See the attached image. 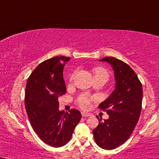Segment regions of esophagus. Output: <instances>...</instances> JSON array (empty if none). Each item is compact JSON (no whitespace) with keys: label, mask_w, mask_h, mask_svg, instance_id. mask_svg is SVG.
Masks as SVG:
<instances>
[{"label":"esophagus","mask_w":159,"mask_h":159,"mask_svg":"<svg viewBox=\"0 0 159 159\" xmlns=\"http://www.w3.org/2000/svg\"><path fill=\"white\" fill-rule=\"evenodd\" d=\"M81 115H82V116H91V114L87 113V112L81 111Z\"/></svg>","instance_id":"1"}]
</instances>
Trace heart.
<instances>
[{
  "mask_svg": "<svg viewBox=\"0 0 159 159\" xmlns=\"http://www.w3.org/2000/svg\"><path fill=\"white\" fill-rule=\"evenodd\" d=\"M93 73L94 75V77L96 76H103V77H105L108 79V72L104 69L103 67H94L93 69ZM74 77V73L72 75L70 79H73ZM90 101H91V98H90L87 94H83L81 95H80L79 97L78 98L77 100V103L78 105H79L80 107H81L82 108H87L89 106L90 104Z\"/></svg>",
  "mask_w": 159,
  "mask_h": 159,
  "instance_id": "1",
  "label": "heart"
}]
</instances>
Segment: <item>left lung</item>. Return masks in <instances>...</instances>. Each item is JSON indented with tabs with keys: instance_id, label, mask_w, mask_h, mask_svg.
Here are the masks:
<instances>
[{
	"instance_id": "1",
	"label": "left lung",
	"mask_w": 159,
	"mask_h": 159,
	"mask_svg": "<svg viewBox=\"0 0 159 159\" xmlns=\"http://www.w3.org/2000/svg\"><path fill=\"white\" fill-rule=\"evenodd\" d=\"M100 61L111 65L116 80L115 89L100 104L109 117L92 130L96 144L105 150H113L128 140L133 133L142 110V86L129 65L114 57H105Z\"/></svg>"
}]
</instances>
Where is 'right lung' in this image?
Wrapping results in <instances>:
<instances>
[{
  "label": "right lung",
  "instance_id": "obj_1",
  "mask_svg": "<svg viewBox=\"0 0 159 159\" xmlns=\"http://www.w3.org/2000/svg\"><path fill=\"white\" fill-rule=\"evenodd\" d=\"M70 57L56 56L39 64L25 86V106L29 121L42 141L53 148L65 145L73 136L81 114L59 110V98L66 93L64 66Z\"/></svg>",
  "mask_w": 159,
  "mask_h": 159
}]
</instances>
